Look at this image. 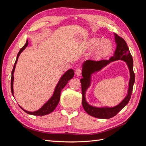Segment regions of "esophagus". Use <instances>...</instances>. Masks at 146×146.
<instances>
[{"label": "esophagus", "mask_w": 146, "mask_h": 146, "mask_svg": "<svg viewBox=\"0 0 146 146\" xmlns=\"http://www.w3.org/2000/svg\"><path fill=\"white\" fill-rule=\"evenodd\" d=\"M81 74H82V69L80 68L76 69V76L77 77L80 76Z\"/></svg>", "instance_id": "34e87169"}]
</instances>
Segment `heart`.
Returning <instances> with one entry per match:
<instances>
[{"label":"heart","instance_id":"heart-1","mask_svg":"<svg viewBox=\"0 0 146 146\" xmlns=\"http://www.w3.org/2000/svg\"><path fill=\"white\" fill-rule=\"evenodd\" d=\"M88 47L90 49H96L95 54L97 56L101 57L109 54L113 49L111 42L107 39H101L94 37L88 41Z\"/></svg>","mask_w":146,"mask_h":146}]
</instances>
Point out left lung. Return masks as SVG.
I'll use <instances>...</instances> for the list:
<instances>
[{
	"instance_id": "left-lung-1",
	"label": "left lung",
	"mask_w": 146,
	"mask_h": 146,
	"mask_svg": "<svg viewBox=\"0 0 146 146\" xmlns=\"http://www.w3.org/2000/svg\"><path fill=\"white\" fill-rule=\"evenodd\" d=\"M116 44V48L114 55L109 60L100 61L86 60L82 64V77L80 79L82 91V105L85 111L90 116L100 119H110L116 116L121 110L127 105L130 99L132 90L135 83V76L133 72V61L129 48L124 39L114 34ZM116 60H122L126 62L130 72V80L127 94L118 105L114 107L97 108L91 106L86 99V92L90 86L92 75L102 69L111 62Z\"/></svg>"
}]
</instances>
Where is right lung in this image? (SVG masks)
<instances>
[{
  "instance_id": "1",
  "label": "right lung",
  "mask_w": 146,
  "mask_h": 146,
  "mask_svg": "<svg viewBox=\"0 0 146 146\" xmlns=\"http://www.w3.org/2000/svg\"><path fill=\"white\" fill-rule=\"evenodd\" d=\"M28 44H29V41L28 40H27L26 43L25 44V45L21 48L19 53L17 54V58L15 63V65L13 66V69L11 72V93L13 97H14V95H13V94H14V92H13V82H14V76H13V74H14V72H15L16 64L17 62V60H18V58L20 54H21L22 52H23L25 48L27 47ZM74 71L73 69H69L67 70V71H66L60 78L58 83H57V85L54 90V93H53L51 98L42 106V107L41 108H39L38 110H37V111H35L33 112L28 111L27 110H25L24 108H22L21 106H19V107L22 110H23L25 113H27V114H32V115H34V116H44V115H46V114H50L55 109L57 105H58L59 103L61 91H62L63 88L66 85V84L68 83V81L70 80V79L74 77Z\"/></svg>"
}]
</instances>
